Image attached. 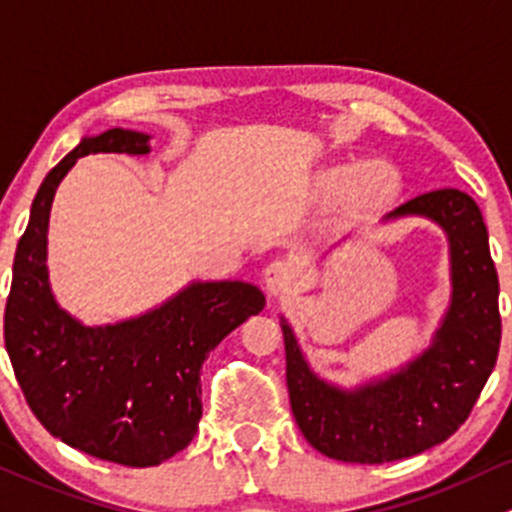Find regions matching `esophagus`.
<instances>
[{"instance_id": "esophagus-1", "label": "esophagus", "mask_w": 512, "mask_h": 512, "mask_svg": "<svg viewBox=\"0 0 512 512\" xmlns=\"http://www.w3.org/2000/svg\"><path fill=\"white\" fill-rule=\"evenodd\" d=\"M263 286L271 300H281L291 293L293 288V273L288 268L286 261H273L268 263L266 271H263Z\"/></svg>"}]
</instances>
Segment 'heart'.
<instances>
[{"mask_svg": "<svg viewBox=\"0 0 512 512\" xmlns=\"http://www.w3.org/2000/svg\"><path fill=\"white\" fill-rule=\"evenodd\" d=\"M402 194V175L384 160L362 165L325 167L313 184V199L320 207L340 202V212L352 221L382 217Z\"/></svg>", "mask_w": 512, "mask_h": 512, "instance_id": "heart-1", "label": "heart"}]
</instances>
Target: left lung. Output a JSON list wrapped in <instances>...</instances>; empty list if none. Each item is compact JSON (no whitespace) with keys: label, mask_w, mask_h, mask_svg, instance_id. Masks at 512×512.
<instances>
[{"label":"left lung","mask_w":512,"mask_h":512,"mask_svg":"<svg viewBox=\"0 0 512 512\" xmlns=\"http://www.w3.org/2000/svg\"><path fill=\"white\" fill-rule=\"evenodd\" d=\"M399 217H426L449 236L451 305L419 357L340 389L310 370L291 325L281 323L295 424L335 461L389 463L446 441L468 419L498 360V273L478 204L461 189H436L387 214Z\"/></svg>","instance_id":"1"}]
</instances>
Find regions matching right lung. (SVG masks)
Here are the masks:
<instances>
[{
    "mask_svg": "<svg viewBox=\"0 0 512 512\" xmlns=\"http://www.w3.org/2000/svg\"><path fill=\"white\" fill-rule=\"evenodd\" d=\"M150 135L113 128L83 138L46 175L14 256L4 342L26 404L63 444L120 463L160 466L187 449L202 419L209 352L266 298L244 281L192 283L160 308L115 325H88L59 308L46 271V231L56 187L78 157L147 155Z\"/></svg>",
    "mask_w": 512,
    "mask_h": 512,
    "instance_id": "obj_1",
    "label": "right lung"
}]
</instances>
